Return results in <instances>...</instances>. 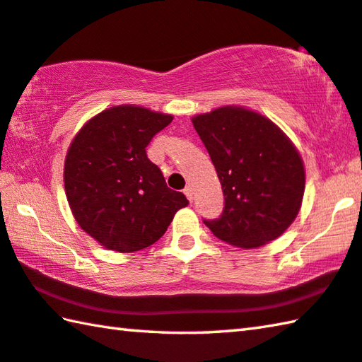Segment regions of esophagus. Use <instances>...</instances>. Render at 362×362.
Returning a JSON list of instances; mask_svg holds the SVG:
<instances>
[{
	"instance_id": "esophagus-1",
	"label": "esophagus",
	"mask_w": 362,
	"mask_h": 362,
	"mask_svg": "<svg viewBox=\"0 0 362 362\" xmlns=\"http://www.w3.org/2000/svg\"><path fill=\"white\" fill-rule=\"evenodd\" d=\"M183 193H185V196H187V198L189 199V201H193V187L192 185H187L185 187V189H183Z\"/></svg>"
}]
</instances>
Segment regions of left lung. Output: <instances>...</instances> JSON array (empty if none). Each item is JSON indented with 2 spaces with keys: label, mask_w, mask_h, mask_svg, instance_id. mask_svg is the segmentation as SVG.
I'll return each mask as SVG.
<instances>
[{
  "label": "left lung",
  "mask_w": 362,
  "mask_h": 362,
  "mask_svg": "<svg viewBox=\"0 0 362 362\" xmlns=\"http://www.w3.org/2000/svg\"><path fill=\"white\" fill-rule=\"evenodd\" d=\"M218 175L225 207L204 220L215 238L255 248L277 239L294 221L305 173L298 150L280 128L244 107H220L193 118Z\"/></svg>",
  "instance_id": "obj_1"
}]
</instances>
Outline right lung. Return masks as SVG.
Instances as JSON below:
<instances>
[{
    "label": "right lung",
    "instance_id": "add662e5",
    "mask_svg": "<svg viewBox=\"0 0 362 362\" xmlns=\"http://www.w3.org/2000/svg\"><path fill=\"white\" fill-rule=\"evenodd\" d=\"M173 115L117 106L83 124L64 163L68 202L85 233L101 245L133 253L155 244L188 199L166 185L146 147Z\"/></svg>",
    "mask_w": 362,
    "mask_h": 362
}]
</instances>
